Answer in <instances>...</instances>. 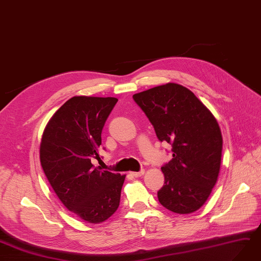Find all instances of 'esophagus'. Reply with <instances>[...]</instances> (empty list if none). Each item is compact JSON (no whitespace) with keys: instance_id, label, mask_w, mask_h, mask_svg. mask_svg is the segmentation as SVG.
Returning a JSON list of instances; mask_svg holds the SVG:
<instances>
[{"instance_id":"esophagus-1","label":"esophagus","mask_w":261,"mask_h":261,"mask_svg":"<svg viewBox=\"0 0 261 261\" xmlns=\"http://www.w3.org/2000/svg\"><path fill=\"white\" fill-rule=\"evenodd\" d=\"M130 174L133 175V177L139 178V177H143V175L145 174V170H140V171H138V172H132Z\"/></svg>"}]
</instances>
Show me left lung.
I'll list each match as a JSON object with an SVG mask.
<instances>
[{"instance_id": "8db88e82", "label": "left lung", "mask_w": 261, "mask_h": 261, "mask_svg": "<svg viewBox=\"0 0 261 261\" xmlns=\"http://www.w3.org/2000/svg\"><path fill=\"white\" fill-rule=\"evenodd\" d=\"M152 124L160 142L171 144L172 159L161 167L165 185L160 204L190 214L206 202L218 178L223 138L214 115L192 91L177 83L133 95Z\"/></svg>"}]
</instances>
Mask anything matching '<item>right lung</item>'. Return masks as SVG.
<instances>
[{"instance_id": "obj_1", "label": "right lung", "mask_w": 261, "mask_h": 261, "mask_svg": "<svg viewBox=\"0 0 261 261\" xmlns=\"http://www.w3.org/2000/svg\"><path fill=\"white\" fill-rule=\"evenodd\" d=\"M116 97L73 96L49 119L41 136L40 164L56 195L91 224L107 221L119 205L126 175L91 163L98 159L101 133Z\"/></svg>"}]
</instances>
